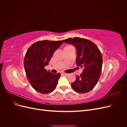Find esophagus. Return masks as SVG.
<instances>
[{
  "label": "esophagus",
  "mask_w": 127,
  "mask_h": 127,
  "mask_svg": "<svg viewBox=\"0 0 127 127\" xmlns=\"http://www.w3.org/2000/svg\"><path fill=\"white\" fill-rule=\"evenodd\" d=\"M61 74L64 76H68V74H67V73H65V72H62V74Z\"/></svg>",
  "instance_id": "1"
}]
</instances>
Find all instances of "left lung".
Segmentation results:
<instances>
[{
	"mask_svg": "<svg viewBox=\"0 0 127 127\" xmlns=\"http://www.w3.org/2000/svg\"><path fill=\"white\" fill-rule=\"evenodd\" d=\"M67 44L74 45L77 50L76 64L83 69L80 76L71 86L76 92L86 93L96 85L102 67V56L97 47L93 42L84 38H68L63 40Z\"/></svg>",
	"mask_w": 127,
	"mask_h": 127,
	"instance_id": "obj_1",
	"label": "left lung"
}]
</instances>
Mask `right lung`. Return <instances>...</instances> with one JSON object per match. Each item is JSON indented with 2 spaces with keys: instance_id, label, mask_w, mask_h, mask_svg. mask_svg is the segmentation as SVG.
Instances as JSON below:
<instances>
[{
  "instance_id": "add662e5",
  "label": "right lung",
  "mask_w": 127,
  "mask_h": 127,
  "mask_svg": "<svg viewBox=\"0 0 127 127\" xmlns=\"http://www.w3.org/2000/svg\"><path fill=\"white\" fill-rule=\"evenodd\" d=\"M63 43V40L37 41L26 51L24 66L27 78L34 89L40 93H51L57 86L60 73L52 74L44 67L48 66L53 53Z\"/></svg>"
}]
</instances>
